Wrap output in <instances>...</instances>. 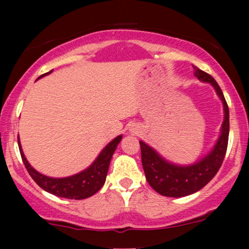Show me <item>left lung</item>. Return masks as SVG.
Wrapping results in <instances>:
<instances>
[{"instance_id":"8db88e82","label":"left lung","mask_w":249,"mask_h":249,"mask_svg":"<svg viewBox=\"0 0 249 249\" xmlns=\"http://www.w3.org/2000/svg\"><path fill=\"white\" fill-rule=\"evenodd\" d=\"M195 76L199 80L211 83L223 102L224 121L221 135L213 151L202 161L189 166L171 164L163 160L152 147L144 142H139L142 152V163L146 179L155 192L168 197H182L198 192L214 178L222 165L229 139V107L221 88L211 74L194 66Z\"/></svg>"}]
</instances>
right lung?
<instances>
[{
  "mask_svg": "<svg viewBox=\"0 0 249 249\" xmlns=\"http://www.w3.org/2000/svg\"><path fill=\"white\" fill-rule=\"evenodd\" d=\"M51 72H52V70L42 74L38 78H42ZM121 138L122 136H118L111 142H108L107 147L101 152V154L98 155V158L95 160V162L89 168L84 170L83 172L78 173V175L68 177V178H50V177L40 175L39 172H37L35 169L30 166L28 161L26 160L21 146H20L19 138L18 145L22 162L26 166L27 171L40 188L55 196L63 197V198L84 199L93 196L95 193H97L103 187L105 179H107L112 155H113Z\"/></svg>",
  "mask_w": 249,
  "mask_h": 249,
  "instance_id": "add662e5",
  "label": "right lung"
}]
</instances>
